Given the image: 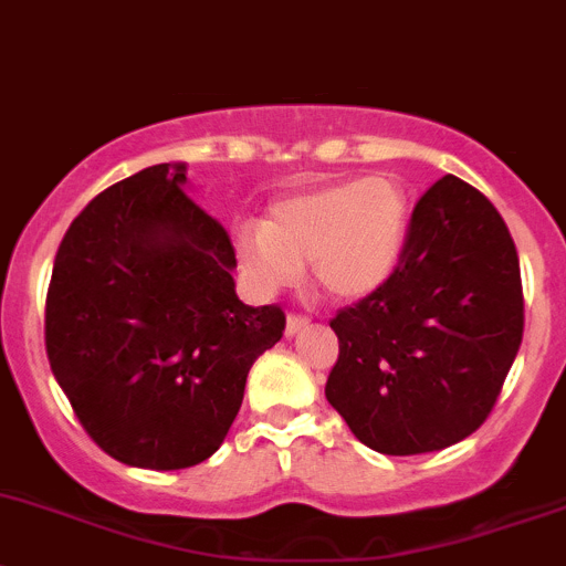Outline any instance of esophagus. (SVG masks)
<instances>
[{
  "label": "esophagus",
  "mask_w": 566,
  "mask_h": 566,
  "mask_svg": "<svg viewBox=\"0 0 566 566\" xmlns=\"http://www.w3.org/2000/svg\"><path fill=\"white\" fill-rule=\"evenodd\" d=\"M307 322H311V318L302 316V313H289V318H285V335H296L300 329H305Z\"/></svg>",
  "instance_id": "34e87169"
}]
</instances>
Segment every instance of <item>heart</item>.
Here are the masks:
<instances>
[{"instance_id": "1", "label": "heart", "mask_w": 566, "mask_h": 566, "mask_svg": "<svg viewBox=\"0 0 566 566\" xmlns=\"http://www.w3.org/2000/svg\"><path fill=\"white\" fill-rule=\"evenodd\" d=\"M409 198L398 179L363 177L289 196L270 220L237 229V253L261 291L289 289L311 261L329 300H357L389 277L403 250Z\"/></svg>"}]
</instances>
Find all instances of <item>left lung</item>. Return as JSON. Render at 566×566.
I'll return each instance as SVG.
<instances>
[{"label":"left lung","instance_id":"1","mask_svg":"<svg viewBox=\"0 0 566 566\" xmlns=\"http://www.w3.org/2000/svg\"><path fill=\"white\" fill-rule=\"evenodd\" d=\"M340 352L326 400L384 455H422L474 433L523 340L517 250L499 209L441 177L413 203L389 277L329 322Z\"/></svg>","mask_w":566,"mask_h":566}]
</instances>
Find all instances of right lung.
Here are the masks:
<instances>
[{"label": "right lung", "instance_id": "add662e5", "mask_svg": "<svg viewBox=\"0 0 566 566\" xmlns=\"http://www.w3.org/2000/svg\"><path fill=\"white\" fill-rule=\"evenodd\" d=\"M149 166L70 223L45 294V354L90 439L119 463L171 471L223 444L250 365L283 337L281 305L234 291L229 231Z\"/></svg>", "mask_w": 566, "mask_h": 566}]
</instances>
